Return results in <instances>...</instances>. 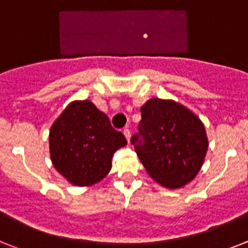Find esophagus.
Wrapping results in <instances>:
<instances>
[{"label": "esophagus", "instance_id": "1", "mask_svg": "<svg viewBox=\"0 0 248 248\" xmlns=\"http://www.w3.org/2000/svg\"><path fill=\"white\" fill-rule=\"evenodd\" d=\"M124 137H126V140H127V142H130L131 134H130V130H128V128H124Z\"/></svg>", "mask_w": 248, "mask_h": 248}]
</instances>
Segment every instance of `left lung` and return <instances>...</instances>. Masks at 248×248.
<instances>
[{"mask_svg":"<svg viewBox=\"0 0 248 248\" xmlns=\"http://www.w3.org/2000/svg\"><path fill=\"white\" fill-rule=\"evenodd\" d=\"M139 134L132 136L147 174L168 189L185 186L198 175L208 150L201 118L172 99L151 98L141 107Z\"/></svg>","mask_w":248,"mask_h":248,"instance_id":"8db88e82","label":"left lung"}]
</instances>
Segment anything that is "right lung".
<instances>
[{
	"label": "right lung",
	"mask_w": 248,
	"mask_h": 248,
	"mask_svg": "<svg viewBox=\"0 0 248 248\" xmlns=\"http://www.w3.org/2000/svg\"><path fill=\"white\" fill-rule=\"evenodd\" d=\"M126 145L107 114L88 99L70 102L49 131L51 163L76 186H91L106 178L114 151Z\"/></svg>",
	"instance_id": "add662e5"
}]
</instances>
